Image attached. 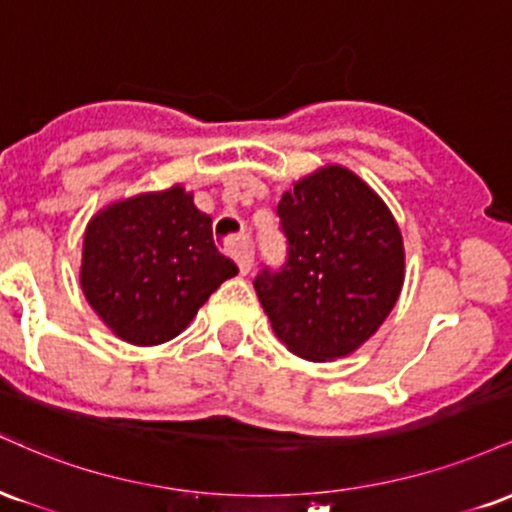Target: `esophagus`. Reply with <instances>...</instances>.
<instances>
[{
    "label": "esophagus",
    "instance_id": "esophagus-1",
    "mask_svg": "<svg viewBox=\"0 0 512 512\" xmlns=\"http://www.w3.org/2000/svg\"><path fill=\"white\" fill-rule=\"evenodd\" d=\"M236 262H238V269L240 274H248L252 269V262H255V252H252V245L250 243H240L236 248Z\"/></svg>",
    "mask_w": 512,
    "mask_h": 512
}]
</instances>
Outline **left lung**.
I'll list each match as a JSON object with an SVG mask.
<instances>
[{"label": "left lung", "mask_w": 512, "mask_h": 512, "mask_svg": "<svg viewBox=\"0 0 512 512\" xmlns=\"http://www.w3.org/2000/svg\"><path fill=\"white\" fill-rule=\"evenodd\" d=\"M289 262L255 291L279 342L308 361L354 354L378 332L404 284V240L378 192L354 170L322 166L279 199Z\"/></svg>", "instance_id": "obj_1"}]
</instances>
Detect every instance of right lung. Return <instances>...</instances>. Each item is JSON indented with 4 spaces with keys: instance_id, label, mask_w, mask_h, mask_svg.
Returning <instances> with one entry per match:
<instances>
[{
    "instance_id": "right-lung-1",
    "label": "right lung",
    "mask_w": 512,
    "mask_h": 512,
    "mask_svg": "<svg viewBox=\"0 0 512 512\" xmlns=\"http://www.w3.org/2000/svg\"><path fill=\"white\" fill-rule=\"evenodd\" d=\"M238 267L211 236V216L182 185L117 199L84 231L79 281L115 337L156 346L178 337Z\"/></svg>"
}]
</instances>
